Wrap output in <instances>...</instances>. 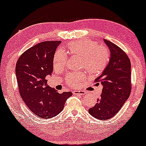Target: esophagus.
<instances>
[{
    "instance_id": "34e87169",
    "label": "esophagus",
    "mask_w": 146,
    "mask_h": 146,
    "mask_svg": "<svg viewBox=\"0 0 146 146\" xmlns=\"http://www.w3.org/2000/svg\"><path fill=\"white\" fill-rule=\"evenodd\" d=\"M73 93L75 94V95H84L86 93L84 91H73Z\"/></svg>"
}]
</instances>
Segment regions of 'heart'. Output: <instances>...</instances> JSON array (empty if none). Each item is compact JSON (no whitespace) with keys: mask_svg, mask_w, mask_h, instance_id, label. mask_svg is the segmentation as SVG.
I'll return each mask as SVG.
<instances>
[{"mask_svg":"<svg viewBox=\"0 0 146 146\" xmlns=\"http://www.w3.org/2000/svg\"><path fill=\"white\" fill-rule=\"evenodd\" d=\"M69 53L82 56L81 66L91 75L102 72L108 64L110 53L106 47L98 46V43L90 40H82L72 42L67 45ZM67 56L62 50H58L53 57V66L61 68L66 64ZM82 72L70 73L66 78V84L71 87H76L84 79Z\"/></svg>","mask_w":146,"mask_h":146,"instance_id":"obj_1","label":"heart"}]
</instances>
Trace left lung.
<instances>
[{"mask_svg":"<svg viewBox=\"0 0 146 146\" xmlns=\"http://www.w3.org/2000/svg\"><path fill=\"white\" fill-rule=\"evenodd\" d=\"M110 50V59L106 68L95 82L103 86L100 98L89 113L98 119L107 120L120 110L131 92V61L127 53L117 45L104 39Z\"/></svg>","mask_w":146,"mask_h":146,"instance_id":"8db88e82","label":"left lung"}]
</instances>
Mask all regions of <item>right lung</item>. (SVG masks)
Wrapping results in <instances>:
<instances>
[{"label": "right lung", "instance_id": "obj_1", "mask_svg": "<svg viewBox=\"0 0 146 146\" xmlns=\"http://www.w3.org/2000/svg\"><path fill=\"white\" fill-rule=\"evenodd\" d=\"M61 41H46L36 44L22 53L17 60L15 74L22 99L38 117L57 115L64 108L71 92L57 93L48 86L46 76L53 72V57Z\"/></svg>", "mask_w": 146, "mask_h": 146}]
</instances>
